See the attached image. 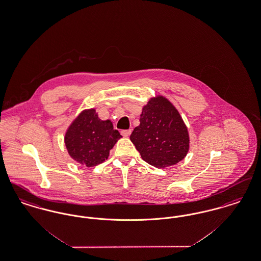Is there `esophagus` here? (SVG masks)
<instances>
[{
  "label": "esophagus",
  "instance_id": "1",
  "mask_svg": "<svg viewBox=\"0 0 261 261\" xmlns=\"http://www.w3.org/2000/svg\"><path fill=\"white\" fill-rule=\"evenodd\" d=\"M131 133H132V130H131V129H128V130H122V131H121L122 136L124 137L130 136V134H131Z\"/></svg>",
  "mask_w": 261,
  "mask_h": 261
}]
</instances>
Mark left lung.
Masks as SVG:
<instances>
[{"mask_svg":"<svg viewBox=\"0 0 261 261\" xmlns=\"http://www.w3.org/2000/svg\"><path fill=\"white\" fill-rule=\"evenodd\" d=\"M140 116L130 140L143 161L165 168L185 159L190 149L188 128L169 99L162 95L151 97Z\"/></svg>","mask_w":261,"mask_h":261,"instance_id":"1","label":"left lung"}]
</instances>
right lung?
<instances>
[{
    "mask_svg": "<svg viewBox=\"0 0 261 261\" xmlns=\"http://www.w3.org/2000/svg\"><path fill=\"white\" fill-rule=\"evenodd\" d=\"M122 138L112 120H101L95 109L80 112L64 134L69 156L81 165L94 167L108 160L110 150Z\"/></svg>",
    "mask_w": 261,
    "mask_h": 261,
    "instance_id": "obj_1",
    "label": "right lung"
}]
</instances>
